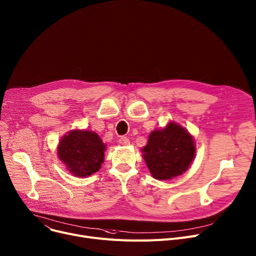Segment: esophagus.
Instances as JSON below:
<instances>
[{
	"instance_id": "esophagus-1",
	"label": "esophagus",
	"mask_w": 256,
	"mask_h": 256,
	"mask_svg": "<svg viewBox=\"0 0 256 256\" xmlns=\"http://www.w3.org/2000/svg\"><path fill=\"white\" fill-rule=\"evenodd\" d=\"M119 143L124 146H128V145H130V140L126 137H122L120 139H119Z\"/></svg>"
}]
</instances>
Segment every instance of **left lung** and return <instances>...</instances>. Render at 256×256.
<instances>
[{
	"mask_svg": "<svg viewBox=\"0 0 256 256\" xmlns=\"http://www.w3.org/2000/svg\"><path fill=\"white\" fill-rule=\"evenodd\" d=\"M142 152L152 177L170 180L188 170L194 158L196 144L188 130L170 122L164 128L150 132Z\"/></svg>",
	"mask_w": 256,
	"mask_h": 256,
	"instance_id": "1",
	"label": "left lung"
}]
</instances>
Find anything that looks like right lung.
<instances>
[{"mask_svg":"<svg viewBox=\"0 0 256 256\" xmlns=\"http://www.w3.org/2000/svg\"><path fill=\"white\" fill-rule=\"evenodd\" d=\"M106 146L96 132L76 128L62 136L58 156L72 175L86 178L100 168Z\"/></svg>","mask_w":256,"mask_h":256,"instance_id":"add662e5","label":"right lung"}]
</instances>
